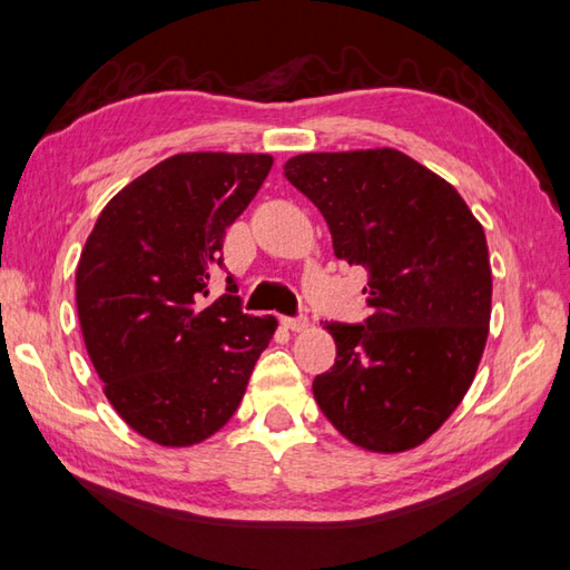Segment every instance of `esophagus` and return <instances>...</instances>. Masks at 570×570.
<instances>
[{
    "mask_svg": "<svg viewBox=\"0 0 570 570\" xmlns=\"http://www.w3.org/2000/svg\"><path fill=\"white\" fill-rule=\"evenodd\" d=\"M282 326L288 328V331H306L308 328V318L306 316H296V318H282Z\"/></svg>",
    "mask_w": 570,
    "mask_h": 570,
    "instance_id": "34e87169",
    "label": "esophagus"
}]
</instances>
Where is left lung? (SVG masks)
I'll return each mask as SVG.
<instances>
[{
    "instance_id": "1",
    "label": "left lung",
    "mask_w": 570,
    "mask_h": 570,
    "mask_svg": "<svg viewBox=\"0 0 570 570\" xmlns=\"http://www.w3.org/2000/svg\"><path fill=\"white\" fill-rule=\"evenodd\" d=\"M286 180L314 203L338 259L365 266V323L328 321L336 363L314 397L345 440L405 452L470 390L492 318L484 229L460 193L393 148L304 153Z\"/></svg>"
}]
</instances>
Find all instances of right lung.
<instances>
[{
  "label": "right lung",
  "instance_id": "add662e5",
  "mask_svg": "<svg viewBox=\"0 0 570 570\" xmlns=\"http://www.w3.org/2000/svg\"><path fill=\"white\" fill-rule=\"evenodd\" d=\"M274 165L262 153H177L100 212L76 269V308L104 393L138 434L189 448L237 412L276 318L209 296L227 227Z\"/></svg>",
  "mask_w": 570,
  "mask_h": 570
}]
</instances>
